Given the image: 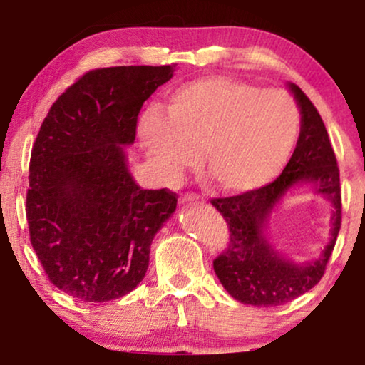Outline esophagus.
<instances>
[{
	"label": "esophagus",
	"instance_id": "esophagus-1",
	"mask_svg": "<svg viewBox=\"0 0 365 365\" xmlns=\"http://www.w3.org/2000/svg\"><path fill=\"white\" fill-rule=\"evenodd\" d=\"M199 197L197 194H194V192H186V194H182L181 196V202H189V201H199Z\"/></svg>",
	"mask_w": 365,
	"mask_h": 365
}]
</instances>
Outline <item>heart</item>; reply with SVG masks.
<instances>
[{
  "mask_svg": "<svg viewBox=\"0 0 365 365\" xmlns=\"http://www.w3.org/2000/svg\"><path fill=\"white\" fill-rule=\"evenodd\" d=\"M168 113L139 119V143L159 178L178 182L201 161L226 192L266 186L286 166L301 131V111L284 89L229 78H202L168 98Z\"/></svg>",
  "mask_w": 365,
  "mask_h": 365,
  "instance_id": "obj_1",
  "label": "heart"
}]
</instances>
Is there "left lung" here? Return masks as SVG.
<instances>
[{
	"label": "left lung",
	"mask_w": 365,
	"mask_h": 365,
	"mask_svg": "<svg viewBox=\"0 0 365 365\" xmlns=\"http://www.w3.org/2000/svg\"><path fill=\"white\" fill-rule=\"evenodd\" d=\"M289 88L301 109V133L281 176L254 191L211 201L231 232L227 247L214 259V272L236 301L257 307L282 306L311 291L324 276L341 229V179L326 126L302 89L292 83ZM297 183H314L334 206L331 242L321 258L304 264L284 259L263 234L272 209Z\"/></svg>",
	"instance_id": "1"
}]
</instances>
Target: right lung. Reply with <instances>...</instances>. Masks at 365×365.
<instances>
[{"label":"right lung","instance_id":"1","mask_svg":"<svg viewBox=\"0 0 365 365\" xmlns=\"http://www.w3.org/2000/svg\"><path fill=\"white\" fill-rule=\"evenodd\" d=\"M168 66L83 74L53 103L29 161V239L49 281L84 302L126 296L143 281L151 242L176 211L169 189H143L128 169L143 104Z\"/></svg>","mask_w":365,"mask_h":365}]
</instances>
